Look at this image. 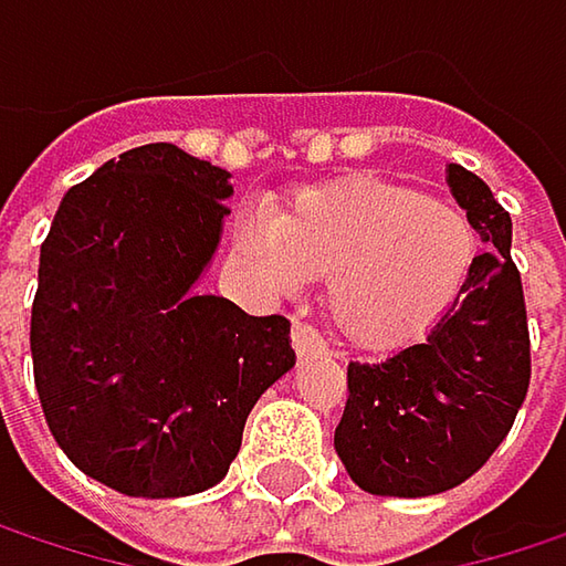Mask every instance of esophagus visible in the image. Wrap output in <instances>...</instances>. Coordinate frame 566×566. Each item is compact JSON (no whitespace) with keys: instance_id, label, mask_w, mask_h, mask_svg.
<instances>
[{"instance_id":"34e87169","label":"esophagus","mask_w":566,"mask_h":566,"mask_svg":"<svg viewBox=\"0 0 566 566\" xmlns=\"http://www.w3.org/2000/svg\"><path fill=\"white\" fill-rule=\"evenodd\" d=\"M291 344H294V354H297V357L324 354V340H321V334H317L311 324H304V321H294V327H291Z\"/></svg>"}]
</instances>
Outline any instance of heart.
I'll use <instances>...</instances> for the list:
<instances>
[{"label":"heart","instance_id":"obj_1","mask_svg":"<svg viewBox=\"0 0 566 566\" xmlns=\"http://www.w3.org/2000/svg\"><path fill=\"white\" fill-rule=\"evenodd\" d=\"M232 255L272 291L331 279V321L347 340L384 350L422 337L459 301L479 235L446 199L357 176L294 196L275 219H239Z\"/></svg>","mask_w":566,"mask_h":566}]
</instances>
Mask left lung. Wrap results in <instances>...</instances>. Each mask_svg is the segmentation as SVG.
Wrapping results in <instances>:
<instances>
[{
  "instance_id": "1",
  "label": "left lung",
  "mask_w": 566,
  "mask_h": 566,
  "mask_svg": "<svg viewBox=\"0 0 566 566\" xmlns=\"http://www.w3.org/2000/svg\"><path fill=\"white\" fill-rule=\"evenodd\" d=\"M449 186L485 242L465 291L422 344L347 367L334 449L370 495L426 499L472 479L505 442L531 384L511 216L485 179L459 164H449Z\"/></svg>"
}]
</instances>
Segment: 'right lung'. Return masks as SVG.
<instances>
[{
	"mask_svg": "<svg viewBox=\"0 0 566 566\" xmlns=\"http://www.w3.org/2000/svg\"><path fill=\"white\" fill-rule=\"evenodd\" d=\"M229 172L147 144L61 199L39 259L32 370L64 455L134 499H179L226 479L242 429L294 367L291 324L199 294Z\"/></svg>",
	"mask_w": 566,
	"mask_h": 566,
	"instance_id": "1",
	"label": "right lung"
}]
</instances>
